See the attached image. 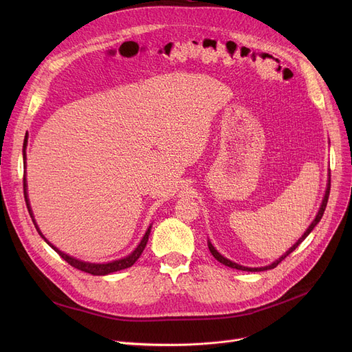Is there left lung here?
<instances>
[{
	"label": "left lung",
	"instance_id": "obj_1",
	"mask_svg": "<svg viewBox=\"0 0 352 352\" xmlns=\"http://www.w3.org/2000/svg\"><path fill=\"white\" fill-rule=\"evenodd\" d=\"M329 190H331V179H328V187H327V191H325V195H324V199H322V204H321V208H320V211H318V214H317V217H316V219H314L312 221V223H311V226L308 227V230L304 232V235L298 239V241L297 243H295L283 256H280V260H276L275 263H272L271 265H267V267H261V268H248V267H243V265H238V264H235V263H232V261H230V260H227V258L226 256H223V255H221L214 247H212V244L211 243H208V248H210V251H211V254L214 255V258H215V260L217 261H219L221 264H224V265H227V267H230V268H235V270H241V271H265V270H272V268H275L276 265H278L283 260H285V258L295 250V248H297L302 241H304V239L309 235V232L314 230V227H316L318 223H320V221H321V218H322V215H324V211H325V208H327V202H328V197H329Z\"/></svg>",
	"mask_w": 352,
	"mask_h": 352
}]
</instances>
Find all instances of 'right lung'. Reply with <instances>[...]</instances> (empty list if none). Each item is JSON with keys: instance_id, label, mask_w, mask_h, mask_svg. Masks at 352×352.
Wrapping results in <instances>:
<instances>
[{"instance_id": "1", "label": "right lung", "mask_w": 352, "mask_h": 352, "mask_svg": "<svg viewBox=\"0 0 352 352\" xmlns=\"http://www.w3.org/2000/svg\"><path fill=\"white\" fill-rule=\"evenodd\" d=\"M25 146H27V138H25V141H24V160H25ZM24 197H25V202H27L28 212H30V215L32 217L31 207H30V204H28V198H27V181H25V175H24ZM34 226H35L36 231H38V232H40V235L44 238V235H43V234H41V231L38 230V226L35 224V221H34ZM150 230H151V227L148 228V231L145 232L144 238L141 239L140 245L135 248V251H134L133 254H129L128 256L122 258V260L113 261V263H108V264H91V263L80 261V260H77V258H72V256H69V255H67V254L61 252L58 248H55L54 245H51V244L47 241L45 238H44V239H45V243H47L50 247H52L55 251H57V252L60 254V256L63 258V260H65L71 267L77 268V270H80V271H84V272H88V274H92V275H107V274H111V272H116V271L125 270V268H128V267H131V265L138 260L140 255L142 254V251H144V248H145V245H146V243H148V235H150Z\"/></svg>"}]
</instances>
